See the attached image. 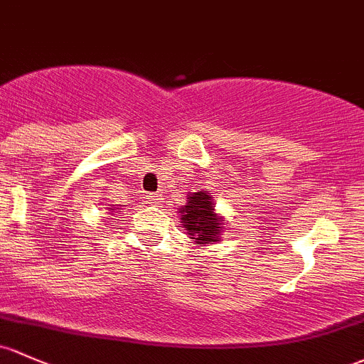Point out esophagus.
I'll list each match as a JSON object with an SVG mask.
<instances>
[{"instance_id": "1", "label": "esophagus", "mask_w": 364, "mask_h": 364, "mask_svg": "<svg viewBox=\"0 0 364 364\" xmlns=\"http://www.w3.org/2000/svg\"><path fill=\"white\" fill-rule=\"evenodd\" d=\"M149 201L152 203V205H159V196H156V194L154 196H149Z\"/></svg>"}]
</instances>
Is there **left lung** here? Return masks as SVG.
I'll use <instances>...</instances> for the list:
<instances>
[{
	"mask_svg": "<svg viewBox=\"0 0 364 364\" xmlns=\"http://www.w3.org/2000/svg\"><path fill=\"white\" fill-rule=\"evenodd\" d=\"M183 230H187L194 245L208 246L222 241L228 220L215 212L212 193L199 191L187 194V203L178 208Z\"/></svg>",
	"mask_w": 364,
	"mask_h": 364,
	"instance_id": "1",
	"label": "left lung"
}]
</instances>
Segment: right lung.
Here are the masks:
<instances>
[{
    "instance_id": "1",
    "label": "right lung",
    "mask_w": 364,
    "mask_h": 364,
    "mask_svg": "<svg viewBox=\"0 0 364 364\" xmlns=\"http://www.w3.org/2000/svg\"><path fill=\"white\" fill-rule=\"evenodd\" d=\"M114 210H121V205L119 206H112V208H109V212H114ZM112 215H114V213H112Z\"/></svg>"
}]
</instances>
